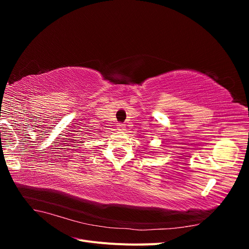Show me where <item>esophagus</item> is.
Here are the masks:
<instances>
[{
    "label": "esophagus",
    "instance_id": "1",
    "mask_svg": "<svg viewBox=\"0 0 249 249\" xmlns=\"http://www.w3.org/2000/svg\"><path fill=\"white\" fill-rule=\"evenodd\" d=\"M117 126H118L119 130H124V124H118Z\"/></svg>",
    "mask_w": 249,
    "mask_h": 249
}]
</instances>
